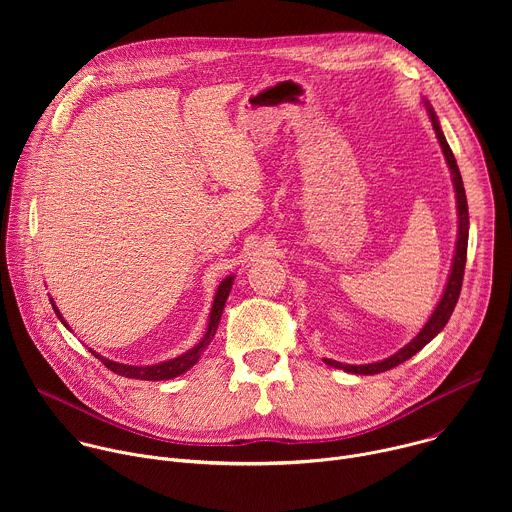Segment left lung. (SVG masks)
Masks as SVG:
<instances>
[{"label": "left lung", "instance_id": "1", "mask_svg": "<svg viewBox=\"0 0 512 512\" xmlns=\"http://www.w3.org/2000/svg\"><path fill=\"white\" fill-rule=\"evenodd\" d=\"M427 113H429V119H431V125H433V131H435V137L437 141H440L442 145V152L446 156V162L450 166V172H452V182H454V190H456V200H458V243H456V255H454V263H452V271H450V277H448V283H446V289H444V296L440 300V304L435 306L433 314L429 316L427 324L419 330V334L409 342L405 344L399 352H395L393 356L381 360V362H371V364H344V362H338V360H332V358H324L326 364H330V367L334 369H342L346 373H352V375H377V373H385L393 367H397V364L409 360L413 354H417L427 342H431L437 334H440L444 330V326L448 324L456 304H458V298H460V289H462V279H464V269H466V251H468V229H470V218H468V202H466V190H464V182H462V176H460V170H458V164H456V158L450 150V145L444 137V131L440 127V121H437V115L433 111V107L423 101Z\"/></svg>", "mask_w": 512, "mask_h": 512}]
</instances>
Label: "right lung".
Returning a JSON list of instances; mask_svg holds the SVG:
<instances>
[{
    "label": "right lung",
    "mask_w": 512,
    "mask_h": 512,
    "mask_svg": "<svg viewBox=\"0 0 512 512\" xmlns=\"http://www.w3.org/2000/svg\"><path fill=\"white\" fill-rule=\"evenodd\" d=\"M233 281H235V275L223 279V283L218 285L214 302H212V308H210L208 328H206V334L202 336V340H200L194 348H190L188 352H184V354H180V356H176V358H170V360L158 362V364H148V367H135V364H121V362H115V360H109V358L97 354V352L91 350V348H89V350L93 352V356H97V358L105 364V367H107L109 371H113V373H117V375H121V377H125V379H139V381H166V379H174V377L186 373L190 367H194V364L198 362V358L202 356V352H204V350L208 348V344L212 342V338H214V334H216V328H218V322H221V316H223V310H225V302H227V298H229V291H231V287H233ZM50 304H52L54 314L58 316V320L68 328L66 320H64L62 314L58 312L56 304H54L52 300H50Z\"/></svg>",
    "instance_id": "1"
}]
</instances>
